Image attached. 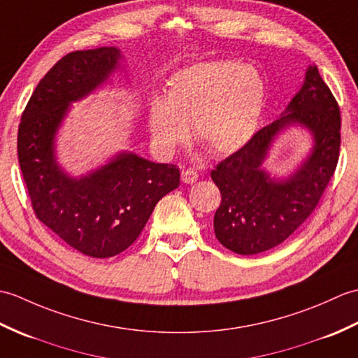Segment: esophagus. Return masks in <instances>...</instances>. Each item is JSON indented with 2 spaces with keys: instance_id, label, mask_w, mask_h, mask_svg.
<instances>
[{
  "instance_id": "esophagus-1",
  "label": "esophagus",
  "mask_w": 358,
  "mask_h": 358,
  "mask_svg": "<svg viewBox=\"0 0 358 358\" xmlns=\"http://www.w3.org/2000/svg\"><path fill=\"white\" fill-rule=\"evenodd\" d=\"M197 178H199V174H197V171H194L192 169L182 170V173H180V179L184 184H194Z\"/></svg>"
}]
</instances>
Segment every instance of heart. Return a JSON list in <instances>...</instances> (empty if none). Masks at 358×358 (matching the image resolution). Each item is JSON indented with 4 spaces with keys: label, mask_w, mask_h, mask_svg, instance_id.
<instances>
[{
    "label": "heart",
    "mask_w": 358,
    "mask_h": 358,
    "mask_svg": "<svg viewBox=\"0 0 358 358\" xmlns=\"http://www.w3.org/2000/svg\"><path fill=\"white\" fill-rule=\"evenodd\" d=\"M265 104V84L256 69L234 61L199 62L176 71L165 99L150 108L156 147L170 155L188 138L216 156L231 155L251 139Z\"/></svg>",
    "instance_id": "b5f03b06"
}]
</instances>
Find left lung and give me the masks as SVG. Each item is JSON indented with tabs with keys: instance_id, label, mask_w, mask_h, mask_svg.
<instances>
[{
	"instance_id": "1",
	"label": "left lung",
	"mask_w": 358,
	"mask_h": 358,
	"mask_svg": "<svg viewBox=\"0 0 358 358\" xmlns=\"http://www.w3.org/2000/svg\"><path fill=\"white\" fill-rule=\"evenodd\" d=\"M301 123L315 134L313 155L288 181L274 182L259 169L275 134ZM340 107L317 66L306 71L303 87L285 113L265 125L246 144L211 171L222 201L214 214L217 241L251 256L287 241L319 205L340 156Z\"/></svg>"
}]
</instances>
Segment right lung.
<instances>
[{
    "label": "right lung",
    "instance_id": "1",
    "mask_svg": "<svg viewBox=\"0 0 358 358\" xmlns=\"http://www.w3.org/2000/svg\"><path fill=\"white\" fill-rule=\"evenodd\" d=\"M117 58L115 47L67 53L39 81L18 127V162L35 216L71 248L96 259L129 248L156 203L180 182L176 165L131 153L79 180L55 162L53 136L69 102L104 83Z\"/></svg>",
    "mask_w": 358,
    "mask_h": 358
}]
</instances>
